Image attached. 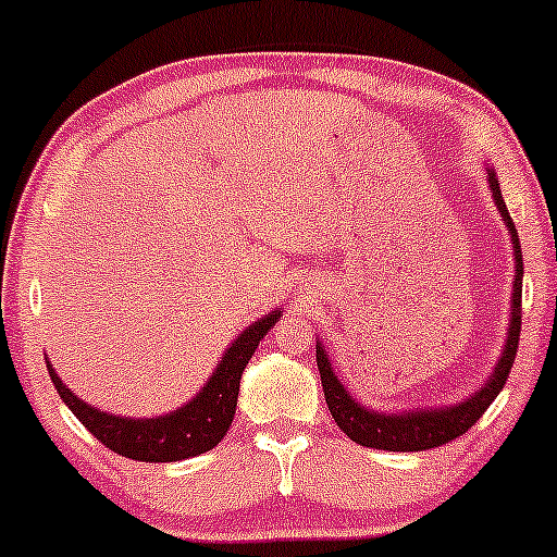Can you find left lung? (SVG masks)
<instances>
[{
  "instance_id": "1",
  "label": "left lung",
  "mask_w": 557,
  "mask_h": 557,
  "mask_svg": "<svg viewBox=\"0 0 557 557\" xmlns=\"http://www.w3.org/2000/svg\"><path fill=\"white\" fill-rule=\"evenodd\" d=\"M487 181H491V191L495 205H498L500 218L506 220L508 231H511L513 240V257H516V280H513V313L511 324H508V339L506 350L500 355L498 368H495L493 379L474 394L472 399L461 401L457 407H446V410H428V412H405V414H384V412H371L366 407H360L347 388L339 384L334 376L330 358H326L321 345H317V366L321 373V386H324L326 405L334 423L339 425L347 438L355 444L368 446V448H381V451H425V448L444 446L448 441L465 435L478 420L485 414L487 407L493 405V399L498 397V392L504 388L508 373H511L516 347H519V334H521V277H524V261H521V246L519 236H516V225L511 214L506 210L504 197H500L498 178L493 171H487Z\"/></svg>"
}]
</instances>
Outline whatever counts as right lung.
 <instances>
[{
    "mask_svg": "<svg viewBox=\"0 0 557 557\" xmlns=\"http://www.w3.org/2000/svg\"><path fill=\"white\" fill-rule=\"evenodd\" d=\"M277 319L280 311H272L270 317L259 319L240 334L225 352V358L220 360L218 371L212 373L207 386L189 405L150 420L116 418V414L100 412L75 397L53 373L51 363H46V368H49V376L64 405L106 448L134 461H181L210 451L223 441L233 423V414H236L240 373Z\"/></svg>",
    "mask_w": 557,
    "mask_h": 557,
    "instance_id": "right-lung-1",
    "label": "right lung"
}]
</instances>
